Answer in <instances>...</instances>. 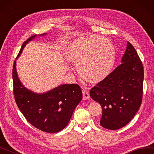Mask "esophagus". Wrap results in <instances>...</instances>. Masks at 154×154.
<instances>
[{"mask_svg": "<svg viewBox=\"0 0 154 154\" xmlns=\"http://www.w3.org/2000/svg\"><path fill=\"white\" fill-rule=\"evenodd\" d=\"M82 92H83V98L85 100H89L90 99V97H89V91H88V89L85 88H82Z\"/></svg>", "mask_w": 154, "mask_h": 154, "instance_id": "obj_1", "label": "esophagus"}]
</instances>
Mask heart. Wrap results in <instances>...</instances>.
I'll list each match as a JSON object with an SVG mask.
<instances>
[{"instance_id":"1","label":"heart","mask_w":154,"mask_h":154,"mask_svg":"<svg viewBox=\"0 0 154 154\" xmlns=\"http://www.w3.org/2000/svg\"><path fill=\"white\" fill-rule=\"evenodd\" d=\"M66 58L77 65L83 79L92 83L102 82L115 63V50L110 40L98 35L78 38L69 44Z\"/></svg>"}]
</instances>
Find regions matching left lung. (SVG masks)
<instances>
[{"mask_svg": "<svg viewBox=\"0 0 154 154\" xmlns=\"http://www.w3.org/2000/svg\"><path fill=\"white\" fill-rule=\"evenodd\" d=\"M143 66L137 52L127 42L121 64L90 90V96L102 108L100 123L109 130L125 127L141 104Z\"/></svg>", "mask_w": 154, "mask_h": 154, "instance_id": "8db88e82", "label": "left lung"}]
</instances>
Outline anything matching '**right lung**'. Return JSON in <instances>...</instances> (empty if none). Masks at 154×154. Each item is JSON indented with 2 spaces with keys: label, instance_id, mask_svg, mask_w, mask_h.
<instances>
[{
  "label": "right lung",
  "instance_id": "1",
  "mask_svg": "<svg viewBox=\"0 0 154 154\" xmlns=\"http://www.w3.org/2000/svg\"><path fill=\"white\" fill-rule=\"evenodd\" d=\"M37 36L33 35L25 42L17 58L26 44ZM13 93L19 109L31 125L46 133H57L65 128L75 108L82 100V89L77 84H63L44 93L29 90L19 79L16 60L13 64Z\"/></svg>",
  "mask_w": 154,
  "mask_h": 154
}]
</instances>
